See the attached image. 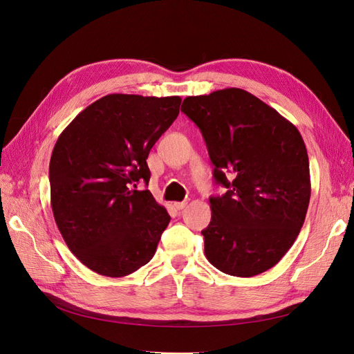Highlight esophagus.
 I'll return each mask as SVG.
<instances>
[{"label":"esophagus","mask_w":354,"mask_h":354,"mask_svg":"<svg viewBox=\"0 0 354 354\" xmlns=\"http://www.w3.org/2000/svg\"><path fill=\"white\" fill-rule=\"evenodd\" d=\"M187 201H183V202H174V207L177 208V209H185L186 207H187Z\"/></svg>","instance_id":"34e87169"}]
</instances>
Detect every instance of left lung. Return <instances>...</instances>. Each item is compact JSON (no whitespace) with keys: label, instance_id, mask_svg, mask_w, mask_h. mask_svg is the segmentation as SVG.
Here are the masks:
<instances>
[{"label":"left lung","instance_id":"left-lung-1","mask_svg":"<svg viewBox=\"0 0 354 354\" xmlns=\"http://www.w3.org/2000/svg\"><path fill=\"white\" fill-rule=\"evenodd\" d=\"M181 111L199 127L214 178L227 189L209 198L212 216L202 230L208 261L239 277L272 269L295 242L310 202L301 134L241 88L189 95Z\"/></svg>","mask_w":354,"mask_h":354}]
</instances>
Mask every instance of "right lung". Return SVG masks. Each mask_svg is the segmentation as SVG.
Here are the masks:
<instances>
[{
    "instance_id": "obj_1",
    "label": "right lung",
    "mask_w": 354,
    "mask_h": 354,
    "mask_svg": "<svg viewBox=\"0 0 354 354\" xmlns=\"http://www.w3.org/2000/svg\"><path fill=\"white\" fill-rule=\"evenodd\" d=\"M181 99L108 94L62 131L50 159L51 209L68 248L102 276L152 260L171 220L147 185L146 159L174 122Z\"/></svg>"
}]
</instances>
